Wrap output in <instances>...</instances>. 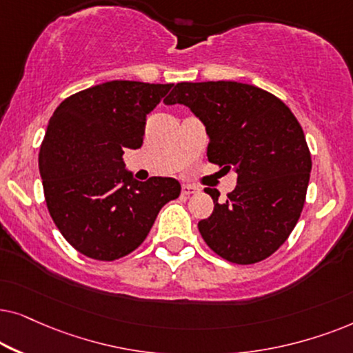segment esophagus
Returning a JSON list of instances; mask_svg holds the SVG:
<instances>
[{
	"label": "esophagus",
	"mask_w": 353,
	"mask_h": 353,
	"mask_svg": "<svg viewBox=\"0 0 353 353\" xmlns=\"http://www.w3.org/2000/svg\"><path fill=\"white\" fill-rule=\"evenodd\" d=\"M196 192H199V189H196V187H194V185H190V184L182 185V195L189 196V195L196 194Z\"/></svg>",
	"instance_id": "obj_1"
}]
</instances>
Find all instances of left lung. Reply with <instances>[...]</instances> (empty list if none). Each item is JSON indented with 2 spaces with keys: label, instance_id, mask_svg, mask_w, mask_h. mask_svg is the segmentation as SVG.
<instances>
[{
  "label": "left lung",
  "instance_id": "8db88e82",
  "mask_svg": "<svg viewBox=\"0 0 353 353\" xmlns=\"http://www.w3.org/2000/svg\"><path fill=\"white\" fill-rule=\"evenodd\" d=\"M189 106L210 137L208 161L237 172V185L214 201L199 231L211 250L237 265L271 256L303 210L312 154L302 125L272 93L241 82H181L164 100Z\"/></svg>",
  "mask_w": 353,
  "mask_h": 353
}]
</instances>
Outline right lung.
<instances>
[{
	"instance_id": "add662e5",
	"label": "right lung",
	"mask_w": 353,
	"mask_h": 353,
	"mask_svg": "<svg viewBox=\"0 0 353 353\" xmlns=\"http://www.w3.org/2000/svg\"><path fill=\"white\" fill-rule=\"evenodd\" d=\"M172 83L112 81L74 93L56 108L39 153L50 216L82 255L112 261L134 252L181 184L139 182L124 169L125 148L143 143L147 114Z\"/></svg>"
}]
</instances>
